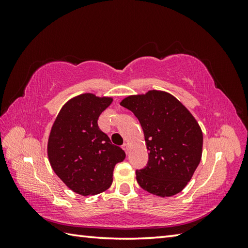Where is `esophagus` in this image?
Wrapping results in <instances>:
<instances>
[{"mask_svg":"<svg viewBox=\"0 0 248 248\" xmlns=\"http://www.w3.org/2000/svg\"><path fill=\"white\" fill-rule=\"evenodd\" d=\"M123 149L125 151V153H129V144L128 143H124V145H123Z\"/></svg>","mask_w":248,"mask_h":248,"instance_id":"obj_1","label":"esophagus"}]
</instances>
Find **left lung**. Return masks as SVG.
<instances>
[{
	"mask_svg": "<svg viewBox=\"0 0 248 248\" xmlns=\"http://www.w3.org/2000/svg\"><path fill=\"white\" fill-rule=\"evenodd\" d=\"M120 105L139 120L149 151L148 164L136 171L138 184L159 197L178 194L202 154V132L194 116L173 95L161 91L129 96Z\"/></svg>",
	"mask_w": 248,
	"mask_h": 248,
	"instance_id": "8db88e82",
	"label": "left lung"
}]
</instances>
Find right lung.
Masks as SVG:
<instances>
[{
    "instance_id": "add662e5",
    "label": "right lung",
    "mask_w": 248,
    "mask_h": 248,
    "mask_svg": "<svg viewBox=\"0 0 248 248\" xmlns=\"http://www.w3.org/2000/svg\"><path fill=\"white\" fill-rule=\"evenodd\" d=\"M112 98L82 94L70 99L57 117L48 140V157L54 173L71 190L96 195L110 187L117 163L124 151L99 129V115Z\"/></svg>"
}]
</instances>
